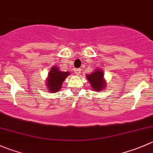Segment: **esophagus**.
Returning a JSON list of instances; mask_svg holds the SVG:
<instances>
[{
  "label": "esophagus",
  "instance_id": "obj_1",
  "mask_svg": "<svg viewBox=\"0 0 153 153\" xmlns=\"http://www.w3.org/2000/svg\"><path fill=\"white\" fill-rule=\"evenodd\" d=\"M74 71H75V74L77 75H79L81 73V69H75Z\"/></svg>",
  "mask_w": 153,
  "mask_h": 153
}]
</instances>
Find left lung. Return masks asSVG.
<instances>
[{
  "label": "left lung",
  "instance_id": "obj_1",
  "mask_svg": "<svg viewBox=\"0 0 153 153\" xmlns=\"http://www.w3.org/2000/svg\"><path fill=\"white\" fill-rule=\"evenodd\" d=\"M104 72L102 69L97 68L92 73L86 75V78L89 81L92 89L94 91H102L107 86V81L104 78Z\"/></svg>",
  "mask_w": 153,
  "mask_h": 153
}]
</instances>
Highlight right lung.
Returning <instances> with one entry per match:
<instances>
[{"label": "right lung", "instance_id": "right-lung-1", "mask_svg": "<svg viewBox=\"0 0 153 153\" xmlns=\"http://www.w3.org/2000/svg\"><path fill=\"white\" fill-rule=\"evenodd\" d=\"M70 72H63L59 67L54 66L51 68L46 79L47 89L51 93H56L61 89L62 84Z\"/></svg>", "mask_w": 153, "mask_h": 153}]
</instances>
